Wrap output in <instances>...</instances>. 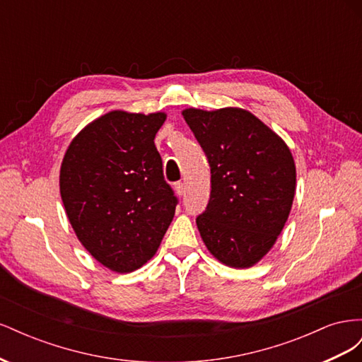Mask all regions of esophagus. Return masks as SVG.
I'll list each match as a JSON object with an SVG mask.
<instances>
[{
    "label": "esophagus",
    "instance_id": "obj_1",
    "mask_svg": "<svg viewBox=\"0 0 362 362\" xmlns=\"http://www.w3.org/2000/svg\"><path fill=\"white\" fill-rule=\"evenodd\" d=\"M175 190H177V194L178 196H184V193H185V185H184V182H177L175 184Z\"/></svg>",
    "mask_w": 362,
    "mask_h": 362
}]
</instances>
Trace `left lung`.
Segmentation results:
<instances>
[{"mask_svg":"<svg viewBox=\"0 0 362 362\" xmlns=\"http://www.w3.org/2000/svg\"><path fill=\"white\" fill-rule=\"evenodd\" d=\"M185 122L204 149L211 193L196 225L208 250L235 269L254 266L275 245L296 190L284 140L242 108H187Z\"/></svg>","mask_w":362,"mask_h":362,"instance_id":"1","label":"left lung"}]
</instances>
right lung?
<instances>
[{
  "instance_id": "right-lung-1",
  "label": "right lung",
  "mask_w": 362,
  "mask_h": 362,
  "mask_svg": "<svg viewBox=\"0 0 362 362\" xmlns=\"http://www.w3.org/2000/svg\"><path fill=\"white\" fill-rule=\"evenodd\" d=\"M164 120L107 113L72 140L62 163L60 194L76 237L119 273L154 257L178 205L154 144Z\"/></svg>"
}]
</instances>
